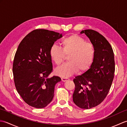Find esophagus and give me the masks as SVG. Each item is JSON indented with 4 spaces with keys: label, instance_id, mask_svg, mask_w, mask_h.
<instances>
[{
    "label": "esophagus",
    "instance_id": "34e87169",
    "mask_svg": "<svg viewBox=\"0 0 127 127\" xmlns=\"http://www.w3.org/2000/svg\"><path fill=\"white\" fill-rule=\"evenodd\" d=\"M68 80H69V79H68V78H66V77H62V81L63 82H65V81H66Z\"/></svg>",
    "mask_w": 127,
    "mask_h": 127
}]
</instances>
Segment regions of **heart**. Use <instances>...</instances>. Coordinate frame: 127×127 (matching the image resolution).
Listing matches in <instances>:
<instances>
[{"instance_id":"b5f03b06","label":"heart","mask_w":127,"mask_h":127,"mask_svg":"<svg viewBox=\"0 0 127 127\" xmlns=\"http://www.w3.org/2000/svg\"><path fill=\"white\" fill-rule=\"evenodd\" d=\"M61 48L53 45L51 47L50 56L57 65L63 62L65 55L68 62L56 70V73L62 77L71 76L79 70L85 71L90 68L95 56L94 46L77 35L66 36L61 41Z\"/></svg>"}]
</instances>
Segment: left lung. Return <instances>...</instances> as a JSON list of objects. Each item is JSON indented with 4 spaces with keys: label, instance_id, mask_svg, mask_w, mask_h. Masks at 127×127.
<instances>
[{
    "label": "left lung",
    "instance_id": "1",
    "mask_svg": "<svg viewBox=\"0 0 127 127\" xmlns=\"http://www.w3.org/2000/svg\"><path fill=\"white\" fill-rule=\"evenodd\" d=\"M95 48L92 65L87 71L73 80V101L81 109H88L100 104L106 98L114 80L115 70L114 53L105 37L92 29L82 31Z\"/></svg>",
    "mask_w": 127,
    "mask_h": 127
}]
</instances>
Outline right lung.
I'll return each mask as SVG.
<instances>
[{
  "label": "right lung",
  "mask_w": 127,
  "mask_h": 127,
  "mask_svg": "<svg viewBox=\"0 0 127 127\" xmlns=\"http://www.w3.org/2000/svg\"><path fill=\"white\" fill-rule=\"evenodd\" d=\"M57 32L37 29L32 31L19 44L13 62L15 85L23 100L30 106L44 108L52 100L58 76H48L53 71L49 51L57 40Z\"/></svg>",
  "instance_id": "right-lung-1"
}]
</instances>
